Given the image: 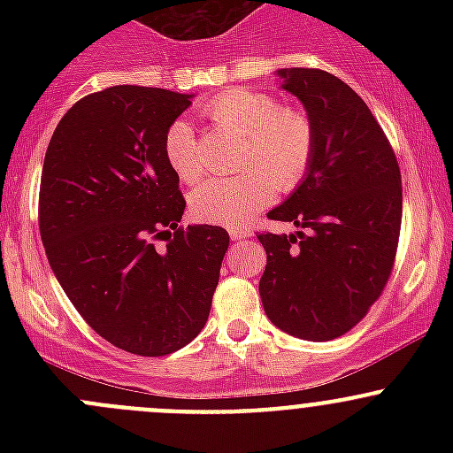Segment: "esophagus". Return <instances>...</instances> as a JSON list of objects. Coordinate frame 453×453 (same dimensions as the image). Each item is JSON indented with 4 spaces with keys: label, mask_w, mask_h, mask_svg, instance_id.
I'll return each mask as SVG.
<instances>
[{
    "label": "esophagus",
    "mask_w": 453,
    "mask_h": 453,
    "mask_svg": "<svg viewBox=\"0 0 453 453\" xmlns=\"http://www.w3.org/2000/svg\"><path fill=\"white\" fill-rule=\"evenodd\" d=\"M250 236V230H245V227H230V239L232 241H243Z\"/></svg>",
    "instance_id": "1"
}]
</instances>
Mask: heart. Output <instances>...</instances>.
I'll return each instance as SVG.
<instances>
[{
    "instance_id": "obj_1",
    "label": "heart",
    "mask_w": 453,
    "mask_h": 453,
    "mask_svg": "<svg viewBox=\"0 0 453 453\" xmlns=\"http://www.w3.org/2000/svg\"><path fill=\"white\" fill-rule=\"evenodd\" d=\"M217 129L241 138L234 180L201 181L190 193V212L205 223L239 227L269 203L278 190H294L307 177L315 150L311 118L294 107H280L273 96L234 89L203 107ZM168 166L186 184L201 177L197 135L186 120L171 122L164 134Z\"/></svg>"
}]
</instances>
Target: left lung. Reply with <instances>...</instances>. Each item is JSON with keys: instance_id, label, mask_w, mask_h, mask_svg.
I'll return each mask as SVG.
<instances>
[{"instance_id": "1", "label": "left lung", "mask_w": 453, "mask_h": 453, "mask_svg": "<svg viewBox=\"0 0 453 453\" xmlns=\"http://www.w3.org/2000/svg\"><path fill=\"white\" fill-rule=\"evenodd\" d=\"M307 109L315 150L307 177L273 221L296 234L258 232L267 252L260 300L280 331L309 342L349 333L381 296L401 232V171L368 104L324 70H278Z\"/></svg>"}]
</instances>
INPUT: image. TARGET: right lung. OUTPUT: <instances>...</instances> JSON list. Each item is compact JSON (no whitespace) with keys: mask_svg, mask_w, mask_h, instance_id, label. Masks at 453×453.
<instances>
[{"mask_svg":"<svg viewBox=\"0 0 453 453\" xmlns=\"http://www.w3.org/2000/svg\"><path fill=\"white\" fill-rule=\"evenodd\" d=\"M190 98L138 85L96 91L45 150L39 230L50 267L100 337L142 357L199 335L230 245L219 226H180L186 201L164 134Z\"/></svg>","mask_w":453,"mask_h":453,"instance_id":"obj_1","label":"right lung"}]
</instances>
